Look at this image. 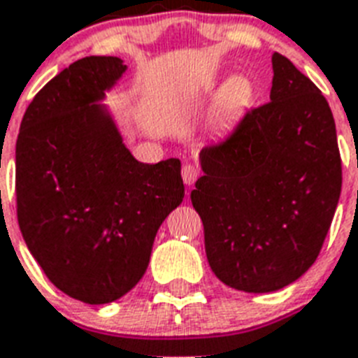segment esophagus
Returning <instances> with one entry per match:
<instances>
[{"mask_svg": "<svg viewBox=\"0 0 358 358\" xmlns=\"http://www.w3.org/2000/svg\"><path fill=\"white\" fill-rule=\"evenodd\" d=\"M182 178H184L185 185H193L194 180L199 178V169L191 164H185L182 167Z\"/></svg>", "mask_w": 358, "mask_h": 358, "instance_id": "obj_1", "label": "esophagus"}]
</instances>
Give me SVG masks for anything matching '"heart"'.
<instances>
[{"label": "heart", "instance_id": "1", "mask_svg": "<svg viewBox=\"0 0 358 358\" xmlns=\"http://www.w3.org/2000/svg\"><path fill=\"white\" fill-rule=\"evenodd\" d=\"M254 95L255 88L252 78L246 75L231 77L217 97L213 113H211V123L220 129V127H226L237 117H241L250 108Z\"/></svg>", "mask_w": 358, "mask_h": 358}]
</instances>
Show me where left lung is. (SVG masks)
Returning <instances> with one entry per match:
<instances>
[{"mask_svg": "<svg viewBox=\"0 0 358 358\" xmlns=\"http://www.w3.org/2000/svg\"><path fill=\"white\" fill-rule=\"evenodd\" d=\"M270 103L222 145L200 150L191 202L213 274L243 292H274L310 268L342 189L335 119L310 78L272 55Z\"/></svg>", "mask_w": 358, "mask_h": 358, "instance_id": "1", "label": "left lung"}]
</instances>
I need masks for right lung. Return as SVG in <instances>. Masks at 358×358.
I'll return each instance as SVG.
<instances>
[{
	"label": "right lung",
	"instance_id": "1",
	"mask_svg": "<svg viewBox=\"0 0 358 358\" xmlns=\"http://www.w3.org/2000/svg\"><path fill=\"white\" fill-rule=\"evenodd\" d=\"M124 71L117 57L73 62L38 92L16 141L23 241L57 289L90 305L138 285L184 200L180 159L138 162L101 103Z\"/></svg>",
	"mask_w": 358,
	"mask_h": 358
}]
</instances>
